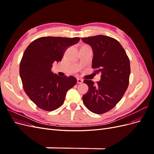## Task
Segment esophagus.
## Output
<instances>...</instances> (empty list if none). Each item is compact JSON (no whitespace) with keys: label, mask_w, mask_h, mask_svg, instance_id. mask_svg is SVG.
<instances>
[{"label":"esophagus","mask_w":154,"mask_h":154,"mask_svg":"<svg viewBox=\"0 0 154 154\" xmlns=\"http://www.w3.org/2000/svg\"><path fill=\"white\" fill-rule=\"evenodd\" d=\"M83 80H82V79L80 78H77V83H83Z\"/></svg>","instance_id":"1"}]
</instances>
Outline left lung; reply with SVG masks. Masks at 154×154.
Returning <instances> with one entry per match:
<instances>
[{"instance_id":"obj_1","label":"left lung","mask_w":154,"mask_h":154,"mask_svg":"<svg viewBox=\"0 0 154 154\" xmlns=\"http://www.w3.org/2000/svg\"><path fill=\"white\" fill-rule=\"evenodd\" d=\"M91 46L93 69L101 73L100 81H83L88 90L83 96V101L92 112L101 114L109 111L122 98L127 91L130 74V60L118 40L105 35L82 38Z\"/></svg>"}]
</instances>
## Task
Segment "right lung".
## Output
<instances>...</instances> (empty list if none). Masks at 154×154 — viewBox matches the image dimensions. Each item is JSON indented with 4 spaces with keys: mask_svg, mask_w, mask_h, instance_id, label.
I'll return each instance as SVG.
<instances>
[{
    "mask_svg": "<svg viewBox=\"0 0 154 154\" xmlns=\"http://www.w3.org/2000/svg\"><path fill=\"white\" fill-rule=\"evenodd\" d=\"M80 40L78 37L44 36L32 41L20 63L23 88L40 109L52 111L61 106L67 92L76 83L74 76L61 77L51 71L54 62L61 61L65 51Z\"/></svg>",
    "mask_w": 154,
    "mask_h": 154,
    "instance_id": "right-lung-1",
    "label": "right lung"
}]
</instances>
